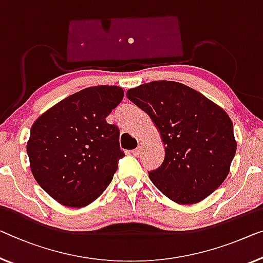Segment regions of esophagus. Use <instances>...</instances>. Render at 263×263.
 I'll return each mask as SVG.
<instances>
[{
    "mask_svg": "<svg viewBox=\"0 0 263 263\" xmlns=\"http://www.w3.org/2000/svg\"><path fill=\"white\" fill-rule=\"evenodd\" d=\"M143 148H144V143L143 142H138V145H137V147L132 151V154L135 155V156H139Z\"/></svg>",
    "mask_w": 263,
    "mask_h": 263,
    "instance_id": "obj_1",
    "label": "esophagus"
}]
</instances>
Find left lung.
<instances>
[{
	"label": "left lung",
	"instance_id": "8db88e82",
	"mask_svg": "<svg viewBox=\"0 0 263 263\" xmlns=\"http://www.w3.org/2000/svg\"><path fill=\"white\" fill-rule=\"evenodd\" d=\"M126 97L147 113L165 148L162 165L148 172L160 193L178 204H195L224 182L237 148L224 109L176 81L147 82Z\"/></svg>",
	"mask_w": 263,
	"mask_h": 263
}]
</instances>
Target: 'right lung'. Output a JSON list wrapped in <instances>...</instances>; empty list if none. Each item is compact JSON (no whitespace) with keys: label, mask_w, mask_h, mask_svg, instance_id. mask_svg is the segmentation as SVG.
<instances>
[{"label":"right lung","mask_w":263,"mask_h":263,"mask_svg":"<svg viewBox=\"0 0 263 263\" xmlns=\"http://www.w3.org/2000/svg\"><path fill=\"white\" fill-rule=\"evenodd\" d=\"M119 86L100 85L65 98L34 121L27 142L30 170L50 197L82 208L111 183L124 154L106 117L123 100Z\"/></svg>","instance_id":"right-lung-1"}]
</instances>
